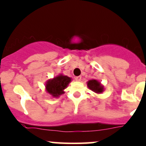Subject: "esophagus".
<instances>
[{
  "mask_svg": "<svg viewBox=\"0 0 146 146\" xmlns=\"http://www.w3.org/2000/svg\"><path fill=\"white\" fill-rule=\"evenodd\" d=\"M75 79H76V81H80L81 80V76H76V77L75 78Z\"/></svg>",
  "mask_w": 146,
  "mask_h": 146,
  "instance_id": "1",
  "label": "esophagus"
}]
</instances>
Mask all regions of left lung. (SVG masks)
<instances>
[{
    "mask_svg": "<svg viewBox=\"0 0 146 146\" xmlns=\"http://www.w3.org/2000/svg\"><path fill=\"white\" fill-rule=\"evenodd\" d=\"M87 86L91 90L96 93H101L104 91V87L101 85L100 82L96 80H91L87 82Z\"/></svg>",
    "mask_w": 146,
    "mask_h": 146,
    "instance_id": "8db88e82",
    "label": "left lung"
}]
</instances>
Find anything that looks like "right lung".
I'll return each mask as SVG.
<instances>
[{"label": "right lung", "mask_w": 146, "mask_h": 146, "mask_svg": "<svg viewBox=\"0 0 146 146\" xmlns=\"http://www.w3.org/2000/svg\"><path fill=\"white\" fill-rule=\"evenodd\" d=\"M71 79L66 76H60L50 80L46 84V90L54 97H57L64 93L63 90L66 88Z\"/></svg>", "instance_id": "1"}]
</instances>
